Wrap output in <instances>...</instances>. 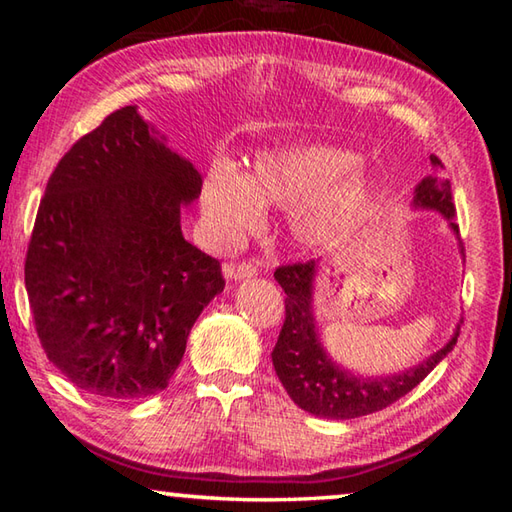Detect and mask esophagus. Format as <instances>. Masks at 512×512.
I'll return each instance as SVG.
<instances>
[{
  "label": "esophagus",
  "mask_w": 512,
  "mask_h": 512,
  "mask_svg": "<svg viewBox=\"0 0 512 512\" xmlns=\"http://www.w3.org/2000/svg\"><path fill=\"white\" fill-rule=\"evenodd\" d=\"M225 275L235 277V280H244V277H255L259 273L257 262H239V264H225Z\"/></svg>",
  "instance_id": "obj_1"
}]
</instances>
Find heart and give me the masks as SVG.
Returning <instances> with one entry per match:
<instances>
[{
    "instance_id": "heart-1",
    "label": "heart",
    "mask_w": 512,
    "mask_h": 512,
    "mask_svg": "<svg viewBox=\"0 0 512 512\" xmlns=\"http://www.w3.org/2000/svg\"><path fill=\"white\" fill-rule=\"evenodd\" d=\"M359 158L332 146H307L264 153L248 178L219 164L205 178L203 216L219 244L237 241L262 219V207L293 212V235L302 244H320L357 219L370 198V183L350 176Z\"/></svg>"
}]
</instances>
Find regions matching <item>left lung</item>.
I'll list each match as a JSON object with an SVG mask.
<instances>
[{
	"label": "left lung",
	"mask_w": 512,
	"mask_h": 512,
	"mask_svg": "<svg viewBox=\"0 0 512 512\" xmlns=\"http://www.w3.org/2000/svg\"><path fill=\"white\" fill-rule=\"evenodd\" d=\"M431 167L436 169V176L424 178L415 187L413 203L418 207L438 210L458 235L452 185H449L447 178L438 176V171H443L445 164L436 155H431ZM314 275V259L275 268V280L280 282V287L287 293V298H284L287 314H284V325L280 329V336H277L271 357L277 377H280L282 386L287 388L291 400L300 409L314 413L318 418L352 420L386 409V406H391L400 397L413 391L456 345L458 329L443 350L431 354L427 361H422L420 366L411 370L388 377L352 375V372L336 366L318 341L314 314H311Z\"/></svg>",
	"instance_id": "8db88e82"
}]
</instances>
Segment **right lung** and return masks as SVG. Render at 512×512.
<instances>
[{
    "label": "right lung",
    "mask_w": 512,
    "mask_h": 512,
    "mask_svg": "<svg viewBox=\"0 0 512 512\" xmlns=\"http://www.w3.org/2000/svg\"><path fill=\"white\" fill-rule=\"evenodd\" d=\"M201 185L135 106L108 115L51 173L24 284L47 359L88 395L133 402L164 391L196 318L223 291L219 259L180 228Z\"/></svg>",
    "instance_id": "right-lung-1"
}]
</instances>
